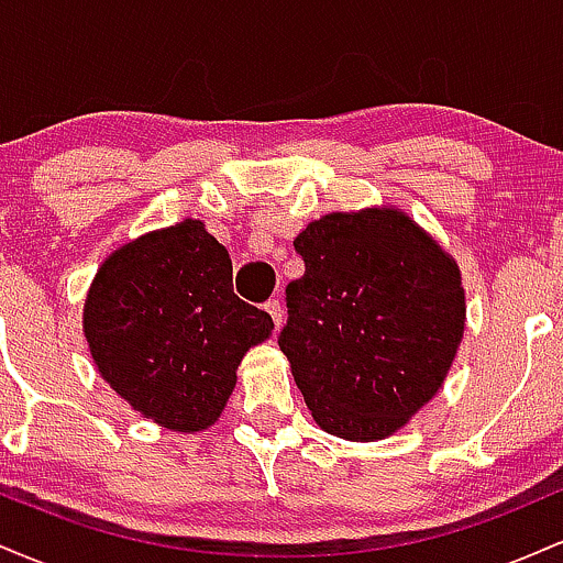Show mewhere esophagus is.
<instances>
[{"label": "esophagus", "mask_w": 563, "mask_h": 563, "mask_svg": "<svg viewBox=\"0 0 563 563\" xmlns=\"http://www.w3.org/2000/svg\"><path fill=\"white\" fill-rule=\"evenodd\" d=\"M264 309H267L269 318H273L275 328H280V325H283V320H286V309H283V303L277 301V299H269L267 303H264Z\"/></svg>", "instance_id": "1"}]
</instances>
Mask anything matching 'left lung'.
Segmentation results:
<instances>
[{
	"instance_id": "1",
	"label": "left lung",
	"mask_w": 563,
	"mask_h": 563,
	"mask_svg": "<svg viewBox=\"0 0 563 563\" xmlns=\"http://www.w3.org/2000/svg\"><path fill=\"white\" fill-rule=\"evenodd\" d=\"M303 275L277 335L328 434H394L439 391L466 328L461 269L402 209L333 211L299 232Z\"/></svg>"
}]
</instances>
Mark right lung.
<instances>
[{
  "instance_id": "obj_1",
  "label": "right lung",
  "mask_w": 563,
  "mask_h": 563,
  "mask_svg": "<svg viewBox=\"0 0 563 563\" xmlns=\"http://www.w3.org/2000/svg\"><path fill=\"white\" fill-rule=\"evenodd\" d=\"M273 328L232 294L228 249L198 219L113 251L84 301L100 376L140 416L183 434L217 423L243 354Z\"/></svg>"
}]
</instances>
